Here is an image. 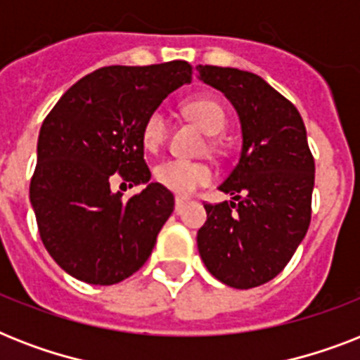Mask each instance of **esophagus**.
I'll return each mask as SVG.
<instances>
[{"label": "esophagus", "mask_w": 360, "mask_h": 360, "mask_svg": "<svg viewBox=\"0 0 360 360\" xmlns=\"http://www.w3.org/2000/svg\"><path fill=\"white\" fill-rule=\"evenodd\" d=\"M186 205L185 198H175V213H181V209Z\"/></svg>", "instance_id": "obj_1"}]
</instances>
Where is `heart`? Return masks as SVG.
<instances>
[{
    "label": "heart",
    "instance_id": "obj_1",
    "mask_svg": "<svg viewBox=\"0 0 360 360\" xmlns=\"http://www.w3.org/2000/svg\"><path fill=\"white\" fill-rule=\"evenodd\" d=\"M186 112L196 121L207 134H219L226 127V114L217 101L207 97L194 98L186 104ZM168 130V117L162 110H155L147 115L143 129H141V141L147 149H157L166 138ZM213 174L202 162H192L185 158H168L155 168V179L164 188L175 194H191L198 186L207 185Z\"/></svg>",
    "mask_w": 360,
    "mask_h": 360
}]
</instances>
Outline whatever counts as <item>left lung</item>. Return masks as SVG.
I'll return each mask as SVG.
<instances>
[{
	"instance_id": "1",
	"label": "left lung",
	"mask_w": 360,
	"mask_h": 360,
	"mask_svg": "<svg viewBox=\"0 0 360 360\" xmlns=\"http://www.w3.org/2000/svg\"><path fill=\"white\" fill-rule=\"evenodd\" d=\"M200 80L224 93L239 115V160L219 191L230 202L205 203L198 250L222 284L250 290L288 265L310 226L314 157L297 108L262 76L198 65Z\"/></svg>"
}]
</instances>
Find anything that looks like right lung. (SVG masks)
<instances>
[{
  "label": "right lung",
  "instance_id": "add662e5",
  "mask_svg": "<svg viewBox=\"0 0 360 360\" xmlns=\"http://www.w3.org/2000/svg\"><path fill=\"white\" fill-rule=\"evenodd\" d=\"M191 80L186 61L103 67L67 89L46 115L30 200L42 245L65 273L112 285L151 256L175 202L168 188L149 183L141 129ZM114 179L146 188L123 202L109 188Z\"/></svg>",
  "mask_w": 360,
  "mask_h": 360
}]
</instances>
